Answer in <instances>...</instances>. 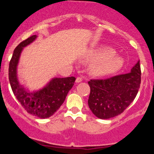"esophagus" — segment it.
Listing matches in <instances>:
<instances>
[{
	"label": "esophagus",
	"mask_w": 154,
	"mask_h": 154,
	"mask_svg": "<svg viewBox=\"0 0 154 154\" xmlns=\"http://www.w3.org/2000/svg\"><path fill=\"white\" fill-rule=\"evenodd\" d=\"M82 78L81 77H77V79H76V82H77V83L82 82Z\"/></svg>",
	"instance_id": "esophagus-1"
}]
</instances>
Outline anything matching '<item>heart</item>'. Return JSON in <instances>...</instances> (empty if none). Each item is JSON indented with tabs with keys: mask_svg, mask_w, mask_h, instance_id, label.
<instances>
[{
	"mask_svg": "<svg viewBox=\"0 0 154 154\" xmlns=\"http://www.w3.org/2000/svg\"><path fill=\"white\" fill-rule=\"evenodd\" d=\"M115 54L116 51L111 48L99 47L88 51L83 59L87 62L93 63L91 66L93 75L105 76L115 73L123 66V59Z\"/></svg>",
	"mask_w": 154,
	"mask_h": 154,
	"instance_id": "heart-1",
	"label": "heart"
}]
</instances>
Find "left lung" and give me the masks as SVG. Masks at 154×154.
Returning a JSON list of instances; mask_svg holds the SVG:
<instances>
[{
    "label": "left lung",
    "mask_w": 154,
    "mask_h": 154,
    "mask_svg": "<svg viewBox=\"0 0 154 154\" xmlns=\"http://www.w3.org/2000/svg\"><path fill=\"white\" fill-rule=\"evenodd\" d=\"M140 61L125 75L91 79L88 106L95 116L106 119L119 115L133 101L141 82Z\"/></svg>",
    "instance_id": "obj_1"
}]
</instances>
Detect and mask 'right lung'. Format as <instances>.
Instances as JSON below:
<instances>
[{
	"label": "right lung",
	"mask_w": 154,
	"mask_h": 154,
	"mask_svg": "<svg viewBox=\"0 0 154 154\" xmlns=\"http://www.w3.org/2000/svg\"><path fill=\"white\" fill-rule=\"evenodd\" d=\"M37 38V35L29 37L19 43L14 51L9 63L8 78L12 91L23 108L33 116L45 119L52 116L62 105L76 78L54 77L43 88L32 92L20 84L17 77V66L21 54L24 48L35 41Z\"/></svg>",
	"instance_id": "add662e5"
}]
</instances>
